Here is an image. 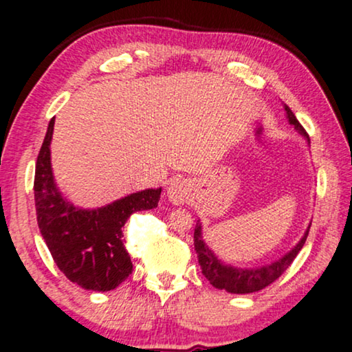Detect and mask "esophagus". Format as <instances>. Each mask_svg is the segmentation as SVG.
<instances>
[{
  "mask_svg": "<svg viewBox=\"0 0 352 352\" xmlns=\"http://www.w3.org/2000/svg\"><path fill=\"white\" fill-rule=\"evenodd\" d=\"M190 186L184 179H172L170 184L167 186V196L168 201L173 204H184L188 199Z\"/></svg>",
  "mask_w": 352,
  "mask_h": 352,
  "instance_id": "34e87169",
  "label": "esophagus"
}]
</instances>
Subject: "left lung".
I'll use <instances>...</instances> for the list:
<instances>
[{
    "instance_id": "1",
    "label": "left lung",
    "mask_w": 352,
    "mask_h": 352,
    "mask_svg": "<svg viewBox=\"0 0 352 352\" xmlns=\"http://www.w3.org/2000/svg\"><path fill=\"white\" fill-rule=\"evenodd\" d=\"M285 111H287V117L289 124L294 125V129L302 135L304 138L309 142V135L301 124H299L296 117L292 112V109L285 104ZM307 227L304 236L299 240L296 246L292 251L287 252L282 259L272 262L269 265L256 267V269H240V267H233L228 264H223L217 256L214 254L212 250H209V246L206 245L203 240V230H201V222L198 220L195 227V250L198 254V262L203 270V275L209 280L210 285L219 289H225V292L233 293V294H246V293H254L259 289L269 287L270 283H274L285 270L292 265L294 257L298 256V252L302 250L306 238L309 235Z\"/></svg>"
}]
</instances>
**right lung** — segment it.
I'll return each mask as SVG.
<instances>
[{
  "label": "right lung",
  "instance_id": "obj_1",
  "mask_svg": "<svg viewBox=\"0 0 352 352\" xmlns=\"http://www.w3.org/2000/svg\"><path fill=\"white\" fill-rule=\"evenodd\" d=\"M54 117L35 166V208L41 236L56 265L70 282L93 292H111L132 274L122 227L133 212L154 209L161 188L132 193L98 209H78L60 195L51 168Z\"/></svg>",
  "mask_w": 352,
  "mask_h": 352
}]
</instances>
